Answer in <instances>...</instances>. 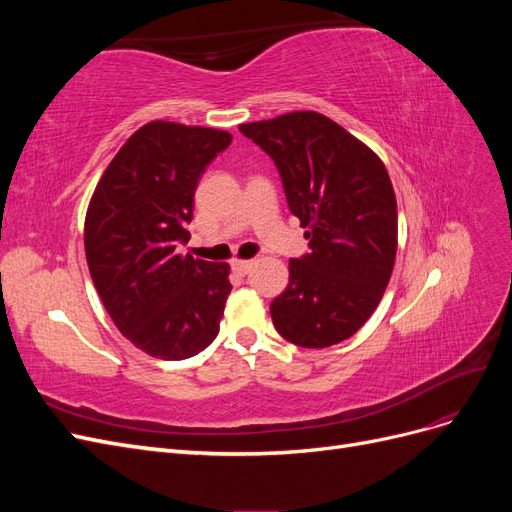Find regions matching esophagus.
I'll return each instance as SVG.
<instances>
[{"mask_svg": "<svg viewBox=\"0 0 512 512\" xmlns=\"http://www.w3.org/2000/svg\"><path fill=\"white\" fill-rule=\"evenodd\" d=\"M252 265H254V260H235L232 262V271L239 275H247V271L252 269Z\"/></svg>", "mask_w": 512, "mask_h": 512, "instance_id": "1", "label": "esophagus"}]
</instances>
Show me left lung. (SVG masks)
Instances as JSON below:
<instances>
[{"label": "left lung", "instance_id": "1", "mask_svg": "<svg viewBox=\"0 0 512 512\" xmlns=\"http://www.w3.org/2000/svg\"><path fill=\"white\" fill-rule=\"evenodd\" d=\"M239 130L275 162L288 209L307 228L309 254L290 260L288 286L269 307L275 329L301 348L344 342L374 314L393 273L389 173L359 138L314 111Z\"/></svg>", "mask_w": 512, "mask_h": 512}]
</instances>
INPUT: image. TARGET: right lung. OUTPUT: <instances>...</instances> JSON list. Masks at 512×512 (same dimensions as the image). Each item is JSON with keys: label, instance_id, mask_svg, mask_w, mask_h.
Wrapping results in <instances>:
<instances>
[{"label": "right lung", "instance_id": "right-lung-1", "mask_svg": "<svg viewBox=\"0 0 512 512\" xmlns=\"http://www.w3.org/2000/svg\"><path fill=\"white\" fill-rule=\"evenodd\" d=\"M230 143L224 130L151 121L119 149L91 196V280L121 335L156 359H190L218 337L232 290L228 265L177 247L190 241L200 177Z\"/></svg>", "mask_w": 512, "mask_h": 512}]
</instances>
